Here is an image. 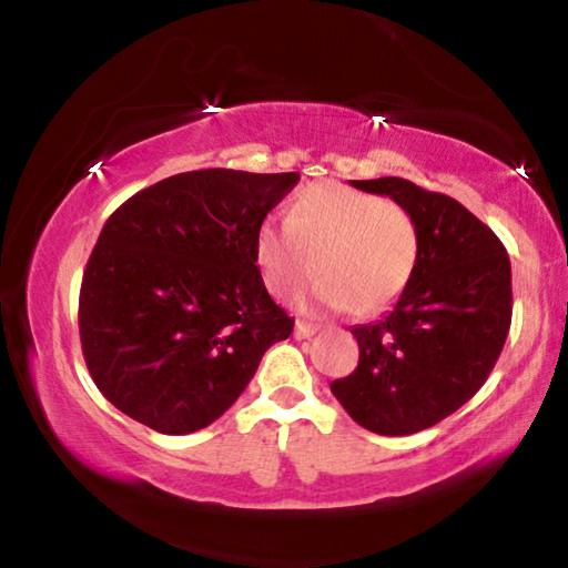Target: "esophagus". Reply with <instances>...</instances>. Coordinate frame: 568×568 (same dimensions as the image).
Returning <instances> with one entry per match:
<instances>
[{"mask_svg":"<svg viewBox=\"0 0 568 568\" xmlns=\"http://www.w3.org/2000/svg\"><path fill=\"white\" fill-rule=\"evenodd\" d=\"M318 333V325H313V323H305V321H297L295 323V338L297 341H305V338H313V335Z\"/></svg>","mask_w":568,"mask_h":568,"instance_id":"obj_1","label":"esophagus"}]
</instances>
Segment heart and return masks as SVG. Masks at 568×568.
<instances>
[{"label":"heart","instance_id":"b5f03b06","mask_svg":"<svg viewBox=\"0 0 568 568\" xmlns=\"http://www.w3.org/2000/svg\"><path fill=\"white\" fill-rule=\"evenodd\" d=\"M255 261L277 297L301 291L315 271V303L376 315L416 271L418 227L390 200L343 182H318L297 192L287 220H265L257 227Z\"/></svg>","mask_w":568,"mask_h":568}]
</instances>
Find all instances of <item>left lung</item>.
<instances>
[{
  "instance_id": "8db88e82",
  "label": "left lung",
  "mask_w": 568,
  "mask_h": 568,
  "mask_svg": "<svg viewBox=\"0 0 568 568\" xmlns=\"http://www.w3.org/2000/svg\"><path fill=\"white\" fill-rule=\"evenodd\" d=\"M351 185L408 210L418 261L386 318L351 331L358 368L331 390L373 434H418L474 398L494 371L511 328V263L494 230L454 197L403 178Z\"/></svg>"
}]
</instances>
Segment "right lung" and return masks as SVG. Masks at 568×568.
I'll use <instances>...</instances> for the list:
<instances>
[{
  "mask_svg": "<svg viewBox=\"0 0 568 568\" xmlns=\"http://www.w3.org/2000/svg\"><path fill=\"white\" fill-rule=\"evenodd\" d=\"M297 172H180L104 223L80 291V341L94 386L168 436L217 420L293 318L265 291L255 235Z\"/></svg>",
  "mask_w": 568,
  "mask_h": 568,
  "instance_id": "right-lung-1",
  "label": "right lung"
}]
</instances>
